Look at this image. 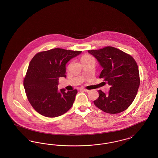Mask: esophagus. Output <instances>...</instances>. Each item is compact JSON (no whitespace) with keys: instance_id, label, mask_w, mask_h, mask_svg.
<instances>
[{"instance_id":"34e87169","label":"esophagus","mask_w":158,"mask_h":158,"mask_svg":"<svg viewBox=\"0 0 158 158\" xmlns=\"http://www.w3.org/2000/svg\"><path fill=\"white\" fill-rule=\"evenodd\" d=\"M80 90H82V91H85V92H89V90H88V89H83V88H81V89H80Z\"/></svg>"}]
</instances>
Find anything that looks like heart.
Listing matches in <instances>:
<instances>
[{
	"instance_id": "1",
	"label": "heart",
	"mask_w": 158,
	"mask_h": 158,
	"mask_svg": "<svg viewBox=\"0 0 158 158\" xmlns=\"http://www.w3.org/2000/svg\"><path fill=\"white\" fill-rule=\"evenodd\" d=\"M90 58H92V57L89 55H84V56H83L82 58H81V61H82L83 60H88V59H90Z\"/></svg>"
}]
</instances>
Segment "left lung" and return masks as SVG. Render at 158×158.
<instances>
[{
  "label": "left lung",
  "instance_id": "obj_1",
  "mask_svg": "<svg viewBox=\"0 0 158 158\" xmlns=\"http://www.w3.org/2000/svg\"><path fill=\"white\" fill-rule=\"evenodd\" d=\"M102 68L99 78L111 86L105 94L98 90L99 97L94 101L105 113L117 114L126 110L133 102L140 85L139 68L133 57L115 47L108 46L88 50Z\"/></svg>",
  "mask_w": 158,
  "mask_h": 158
}]
</instances>
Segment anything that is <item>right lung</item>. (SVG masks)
Segmentation results:
<instances>
[{
    "instance_id": "right-lung-1",
    "label": "right lung",
    "mask_w": 158,
    "mask_h": 158,
    "mask_svg": "<svg viewBox=\"0 0 158 158\" xmlns=\"http://www.w3.org/2000/svg\"><path fill=\"white\" fill-rule=\"evenodd\" d=\"M81 52L57 48L39 52L33 57L23 86L28 100L37 112L47 117H56L72 106L77 90H59L57 86L59 77H66V63Z\"/></svg>"
}]
</instances>
